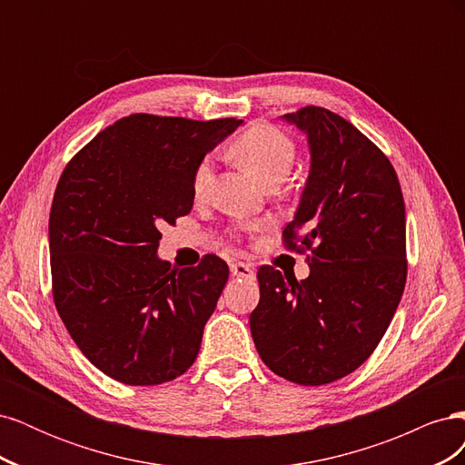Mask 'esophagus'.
<instances>
[{"label": "esophagus", "instance_id": "obj_1", "mask_svg": "<svg viewBox=\"0 0 465 465\" xmlns=\"http://www.w3.org/2000/svg\"><path fill=\"white\" fill-rule=\"evenodd\" d=\"M231 273L234 277H242V279H254V267L244 262H234L231 263Z\"/></svg>", "mask_w": 465, "mask_h": 465}]
</instances>
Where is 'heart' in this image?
<instances>
[{"label":"heart","instance_id":"heart-1","mask_svg":"<svg viewBox=\"0 0 465 465\" xmlns=\"http://www.w3.org/2000/svg\"><path fill=\"white\" fill-rule=\"evenodd\" d=\"M229 153L263 186L270 182L283 180L292 168L294 157H297L291 139L267 124L252 125L250 130L238 135L231 143ZM211 176H213V166L207 159L195 166L192 190L198 200L205 195Z\"/></svg>","mask_w":465,"mask_h":465}]
</instances>
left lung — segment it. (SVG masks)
I'll list each match as a JSON object with an SVG mask.
<instances>
[{"label": "left lung", "instance_id": "8db88e82", "mask_svg": "<svg viewBox=\"0 0 465 465\" xmlns=\"http://www.w3.org/2000/svg\"><path fill=\"white\" fill-rule=\"evenodd\" d=\"M283 120L311 149L301 203L283 231L287 248L308 252L311 275L297 281L262 265L250 331L275 374L322 386L357 371L396 314L407 277L405 203L391 163L353 124L320 106Z\"/></svg>", "mask_w": 465, "mask_h": 465}]
</instances>
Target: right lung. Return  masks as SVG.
Wrapping results in <instances>:
<instances>
[{"mask_svg":"<svg viewBox=\"0 0 465 465\" xmlns=\"http://www.w3.org/2000/svg\"><path fill=\"white\" fill-rule=\"evenodd\" d=\"M242 120L132 114L69 161L48 223L55 311L98 371L128 386L184 374L229 279L205 256L178 270L157 256L163 224L193 205L192 178Z\"/></svg>","mask_w":465,"mask_h":465,"instance_id":"add662e5","label":"right lung"}]
</instances>
